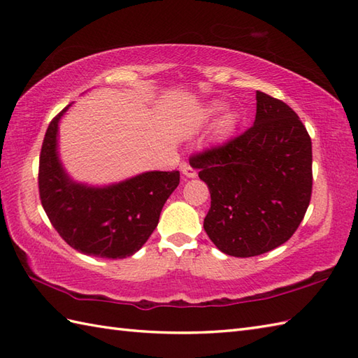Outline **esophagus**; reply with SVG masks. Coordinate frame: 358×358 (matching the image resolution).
Segmentation results:
<instances>
[{
	"instance_id": "34e87169",
	"label": "esophagus",
	"mask_w": 358,
	"mask_h": 358,
	"mask_svg": "<svg viewBox=\"0 0 358 358\" xmlns=\"http://www.w3.org/2000/svg\"><path fill=\"white\" fill-rule=\"evenodd\" d=\"M181 172H183V175H185V177H187V178H195L196 177V171L194 169V167L187 166V164H185L183 167H181Z\"/></svg>"
}]
</instances>
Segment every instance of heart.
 I'll return each mask as SVG.
<instances>
[{
    "label": "heart",
    "mask_w": 358,
    "mask_h": 358,
    "mask_svg": "<svg viewBox=\"0 0 358 358\" xmlns=\"http://www.w3.org/2000/svg\"><path fill=\"white\" fill-rule=\"evenodd\" d=\"M223 109H224V104L222 101H210L206 106H203L199 112V115H196L194 121V127L200 129V127L208 126ZM240 124H241V117L237 110L223 112L210 127L209 143L215 148L224 146V144L234 140V136L237 135Z\"/></svg>",
    "instance_id": "obj_1"
}]
</instances>
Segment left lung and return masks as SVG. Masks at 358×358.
Wrapping results in <instances>:
<instances>
[{
	"label": "left lung",
	"mask_w": 358,
	"mask_h": 358,
	"mask_svg": "<svg viewBox=\"0 0 358 358\" xmlns=\"http://www.w3.org/2000/svg\"><path fill=\"white\" fill-rule=\"evenodd\" d=\"M208 185L210 209L204 231L222 252L255 257L283 245L313 192V143L299 115L283 101L257 90L254 126L192 157Z\"/></svg>",
	"instance_id": "1"
}]
</instances>
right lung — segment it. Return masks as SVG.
I'll return each instance as SVG.
<instances>
[{
    "mask_svg": "<svg viewBox=\"0 0 358 358\" xmlns=\"http://www.w3.org/2000/svg\"><path fill=\"white\" fill-rule=\"evenodd\" d=\"M50 121L40 155L41 204L62 238L80 252L126 258L143 248L158 224L164 203L180 183V172L148 171L104 186L73 180L59 158V121Z\"/></svg>",
    "mask_w": 358,
    "mask_h": 358,
    "instance_id": "right-lung-1",
    "label": "right lung"
}]
</instances>
